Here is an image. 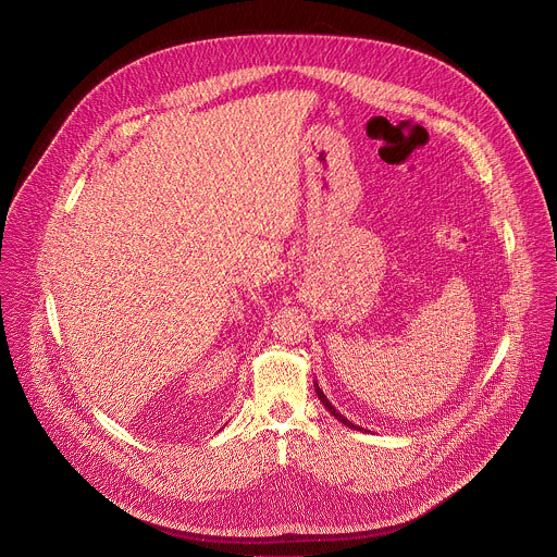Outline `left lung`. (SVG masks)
Instances as JSON below:
<instances>
[{
    "instance_id": "8db88e82",
    "label": "left lung",
    "mask_w": 557,
    "mask_h": 557,
    "mask_svg": "<svg viewBox=\"0 0 557 557\" xmlns=\"http://www.w3.org/2000/svg\"><path fill=\"white\" fill-rule=\"evenodd\" d=\"M315 393H318V397H320V401H322V404H324V406H326V410H329V412H331V414H333V417H335V419H339V421H342V423H344V425H348V428H355V430H363V428H359V425H355V423H352V421H348V419H346V417H344V414H339V412H337V408H335V406H333V404H331V401H329V397H326V395H324V391H322V388H320V386H315Z\"/></svg>"
}]
</instances>
